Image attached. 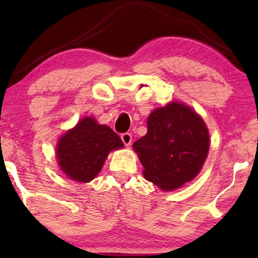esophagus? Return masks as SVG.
Instances as JSON below:
<instances>
[{
	"mask_svg": "<svg viewBox=\"0 0 258 258\" xmlns=\"http://www.w3.org/2000/svg\"><path fill=\"white\" fill-rule=\"evenodd\" d=\"M121 139H122V141H123V143H124V146L129 147L130 144H132V141H133V136H132V134H129V133H124V134H122V135H121Z\"/></svg>",
	"mask_w": 258,
	"mask_h": 258,
	"instance_id": "esophagus-1",
	"label": "esophagus"
}]
</instances>
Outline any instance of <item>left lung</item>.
Masks as SVG:
<instances>
[{
    "instance_id": "8db88e82",
    "label": "left lung",
    "mask_w": 258,
    "mask_h": 258,
    "mask_svg": "<svg viewBox=\"0 0 258 258\" xmlns=\"http://www.w3.org/2000/svg\"><path fill=\"white\" fill-rule=\"evenodd\" d=\"M148 133L133 144L148 181L164 191L175 190L199 175L209 151V132L188 105L170 102L148 117Z\"/></svg>"
}]
</instances>
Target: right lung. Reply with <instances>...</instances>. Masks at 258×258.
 Instances as JSON below:
<instances>
[{
	"label": "right lung",
	"instance_id": "1",
	"mask_svg": "<svg viewBox=\"0 0 258 258\" xmlns=\"http://www.w3.org/2000/svg\"><path fill=\"white\" fill-rule=\"evenodd\" d=\"M121 148L117 134L87 116L58 140L56 158L69 178L87 183L98 175L109 153Z\"/></svg>",
	"mask_w": 258,
	"mask_h": 258
}]
</instances>
